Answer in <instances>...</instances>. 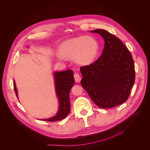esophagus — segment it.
Listing matches in <instances>:
<instances>
[{
	"label": "esophagus",
	"instance_id": "34e87169",
	"mask_svg": "<svg viewBox=\"0 0 150 150\" xmlns=\"http://www.w3.org/2000/svg\"><path fill=\"white\" fill-rule=\"evenodd\" d=\"M74 79H75V81L77 83L79 82L81 80V78H80V75H79L78 74H75L74 75Z\"/></svg>",
	"mask_w": 150,
	"mask_h": 150
}]
</instances>
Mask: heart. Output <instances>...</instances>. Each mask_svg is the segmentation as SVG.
<instances>
[{
    "label": "heart",
    "mask_w": 150,
    "mask_h": 150,
    "mask_svg": "<svg viewBox=\"0 0 150 150\" xmlns=\"http://www.w3.org/2000/svg\"><path fill=\"white\" fill-rule=\"evenodd\" d=\"M99 44L91 37L79 36L67 40L59 47L58 57L73 59L78 64L87 65L92 63L96 58Z\"/></svg>",
    "instance_id": "1"
}]
</instances>
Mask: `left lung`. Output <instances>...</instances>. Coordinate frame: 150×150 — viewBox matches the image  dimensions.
Instances as JSON below:
<instances>
[{
	"instance_id": "left-lung-1",
	"label": "left lung",
	"mask_w": 150,
	"mask_h": 150,
	"mask_svg": "<svg viewBox=\"0 0 150 150\" xmlns=\"http://www.w3.org/2000/svg\"><path fill=\"white\" fill-rule=\"evenodd\" d=\"M91 33L104 40L102 55L96 62L80 68L81 84L93 102L103 108L125 102L135 81L134 61L120 39L103 29Z\"/></svg>"
}]
</instances>
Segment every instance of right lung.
Returning a JSON list of instances; mask_svg holds the SVG:
<instances>
[{"mask_svg": "<svg viewBox=\"0 0 150 150\" xmlns=\"http://www.w3.org/2000/svg\"><path fill=\"white\" fill-rule=\"evenodd\" d=\"M54 78L55 90L59 101V107L56 116L43 120L49 122L62 120L69 115L70 110H71L69 92L75 83L73 71L72 70H67L66 71L55 72ZM14 88L17 97V91L14 81Z\"/></svg>", "mask_w": 150, "mask_h": 150, "instance_id": "right-lung-1", "label": "right lung"}]
</instances>
